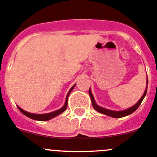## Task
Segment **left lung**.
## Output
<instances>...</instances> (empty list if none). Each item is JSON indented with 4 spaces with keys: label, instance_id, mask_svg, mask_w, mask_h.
<instances>
[{
    "label": "left lung",
    "instance_id": "obj_1",
    "mask_svg": "<svg viewBox=\"0 0 157 157\" xmlns=\"http://www.w3.org/2000/svg\"><path fill=\"white\" fill-rule=\"evenodd\" d=\"M147 86H148V79H147V86H146V90H145L143 96H141L140 99H139L138 102L134 105L133 106H131V108L125 109V110H122V111H114V110H110V109H105L104 107H101L99 106V105H97V103L96 102V100L94 99V96H93V93L91 92V89H89V94H90V98H91V101H92V104H93V109H95L96 111H97L99 113H102L103 115H108V116L112 117V118H122V117L127 116V115H131L132 114L133 112H135L137 110V109L140 106V105L141 104L142 101L143 99H144L145 96L147 94Z\"/></svg>",
    "mask_w": 157,
    "mask_h": 157
}]
</instances>
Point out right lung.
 <instances>
[{
  "label": "right lung",
  "mask_w": 157,
  "mask_h": 157,
  "mask_svg": "<svg viewBox=\"0 0 157 157\" xmlns=\"http://www.w3.org/2000/svg\"><path fill=\"white\" fill-rule=\"evenodd\" d=\"M75 86L76 84H74L72 87L70 89V90L67 94V96H66L64 105H63L61 109H58V110L55 111V112H50V113H46V114H35V113H30V112H26V111L22 109L20 106H18V105H17V107H18V109H20V111L23 114V115L29 117V118H32V119L33 120H36V121H48V120L52 119V118L59 115L60 114H61L63 112H64V111L66 110V109H67V99H68V96L70 93H71V91H72V90H74V88L75 87Z\"/></svg>",
  "instance_id": "right-lung-1"
}]
</instances>
